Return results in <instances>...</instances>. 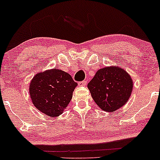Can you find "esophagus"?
Wrapping results in <instances>:
<instances>
[{
    "label": "esophagus",
    "instance_id": "esophagus-1",
    "mask_svg": "<svg viewBox=\"0 0 160 160\" xmlns=\"http://www.w3.org/2000/svg\"><path fill=\"white\" fill-rule=\"evenodd\" d=\"M87 84V81L86 80H83V81L78 82V85L79 86H85Z\"/></svg>",
    "mask_w": 160,
    "mask_h": 160
}]
</instances>
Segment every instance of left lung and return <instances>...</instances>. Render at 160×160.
<instances>
[{
  "mask_svg": "<svg viewBox=\"0 0 160 160\" xmlns=\"http://www.w3.org/2000/svg\"><path fill=\"white\" fill-rule=\"evenodd\" d=\"M88 87L98 107L108 112H112L126 104L133 83L126 71L112 67L97 71Z\"/></svg>",
  "mask_w": 160,
  "mask_h": 160,
  "instance_id": "8db88e82",
  "label": "left lung"
}]
</instances>
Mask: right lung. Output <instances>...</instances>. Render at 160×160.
I'll use <instances>...</instances> for the list:
<instances>
[{"mask_svg":"<svg viewBox=\"0 0 160 160\" xmlns=\"http://www.w3.org/2000/svg\"><path fill=\"white\" fill-rule=\"evenodd\" d=\"M77 85L70 74L52 69L34 77L29 93L37 109L50 117H57L69 104Z\"/></svg>","mask_w":160,"mask_h":160,"instance_id":"add662e5","label":"right lung"}]
</instances>
